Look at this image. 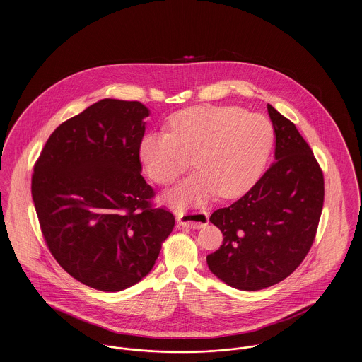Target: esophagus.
<instances>
[{"label": "esophagus", "mask_w": 362, "mask_h": 362, "mask_svg": "<svg viewBox=\"0 0 362 362\" xmlns=\"http://www.w3.org/2000/svg\"><path fill=\"white\" fill-rule=\"evenodd\" d=\"M177 222L182 228H202L209 225V212L203 209H187L175 211Z\"/></svg>", "instance_id": "34e87169"}]
</instances>
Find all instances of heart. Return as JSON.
I'll list each match as a JSON object with an SVG mask.
<instances>
[{
	"label": "heart",
	"mask_w": 362,
	"mask_h": 362,
	"mask_svg": "<svg viewBox=\"0 0 362 362\" xmlns=\"http://www.w3.org/2000/svg\"><path fill=\"white\" fill-rule=\"evenodd\" d=\"M170 134H146L140 159L155 182L166 185L185 172L193 158L197 172L166 192L165 200L178 207L206 203L219 193L231 199L247 192L259 178L274 141L266 115L238 106H196L169 121Z\"/></svg>",
	"instance_id": "obj_1"
}]
</instances>
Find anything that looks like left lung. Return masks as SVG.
I'll use <instances>...</instances> for the list:
<instances>
[{"mask_svg":"<svg viewBox=\"0 0 362 362\" xmlns=\"http://www.w3.org/2000/svg\"><path fill=\"white\" fill-rule=\"evenodd\" d=\"M275 160L247 193L209 222L223 234L207 256L226 285L255 291L279 284L301 264L316 235L324 202L323 172L296 125L267 105Z\"/></svg>","mask_w":362,"mask_h":362,"instance_id":"1","label":"left lung"}]
</instances>
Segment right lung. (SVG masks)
<instances>
[{
  "label": "right lung",
  "instance_id": "right-lung-1",
  "mask_svg": "<svg viewBox=\"0 0 362 362\" xmlns=\"http://www.w3.org/2000/svg\"><path fill=\"white\" fill-rule=\"evenodd\" d=\"M150 110L102 99L61 124L33 174V200L52 255L78 282L119 291L153 269L172 212L153 209L140 143Z\"/></svg>",
  "mask_w": 362,
  "mask_h": 362
}]
</instances>
